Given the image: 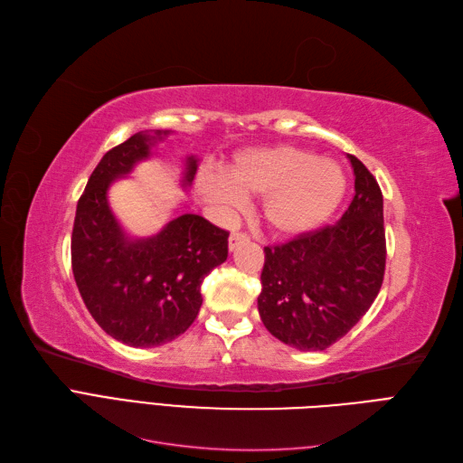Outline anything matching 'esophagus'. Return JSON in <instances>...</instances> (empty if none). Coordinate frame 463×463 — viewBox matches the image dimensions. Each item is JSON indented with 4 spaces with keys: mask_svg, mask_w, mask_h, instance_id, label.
I'll list each match as a JSON object with an SVG mask.
<instances>
[{
    "mask_svg": "<svg viewBox=\"0 0 463 463\" xmlns=\"http://www.w3.org/2000/svg\"><path fill=\"white\" fill-rule=\"evenodd\" d=\"M248 241H250L248 234H244V232H232L229 236V250H234V248H238L241 244H246Z\"/></svg>",
    "mask_w": 463,
    "mask_h": 463,
    "instance_id": "obj_1",
    "label": "esophagus"
}]
</instances>
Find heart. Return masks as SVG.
<instances>
[{"instance_id":"obj_1","label":"heart","mask_w":463,"mask_h":463,"mask_svg":"<svg viewBox=\"0 0 463 463\" xmlns=\"http://www.w3.org/2000/svg\"><path fill=\"white\" fill-rule=\"evenodd\" d=\"M202 196L222 215H232L244 198L261 200L265 227L280 238L319 229L346 194V176L338 163L296 146L256 147L238 154L229 175L203 171Z\"/></svg>"}]
</instances>
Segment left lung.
<instances>
[{
	"instance_id": "left-lung-1",
	"label": "left lung",
	"mask_w": 463,
	"mask_h": 463,
	"mask_svg": "<svg viewBox=\"0 0 463 463\" xmlns=\"http://www.w3.org/2000/svg\"><path fill=\"white\" fill-rule=\"evenodd\" d=\"M354 167V200L335 225L265 246L260 317L285 345L329 348L360 321L384 277L383 192L364 163Z\"/></svg>"
}]
</instances>
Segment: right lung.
<instances>
[{"label": "right lung", "instance_id": "add662e5", "mask_svg": "<svg viewBox=\"0 0 463 463\" xmlns=\"http://www.w3.org/2000/svg\"><path fill=\"white\" fill-rule=\"evenodd\" d=\"M167 134L137 132L103 156L72 225L71 263L82 300L103 331L134 348L181 336L202 307V280L229 256V232L200 215H178L147 238H130L113 215L111 183L150 157L154 144ZM196 171L198 157H186L184 188Z\"/></svg>", "mask_w": 463, "mask_h": 463}]
</instances>
